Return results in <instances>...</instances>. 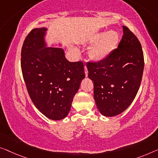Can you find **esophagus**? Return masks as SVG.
<instances>
[{
	"label": "esophagus",
	"mask_w": 158,
	"mask_h": 158,
	"mask_svg": "<svg viewBox=\"0 0 158 158\" xmlns=\"http://www.w3.org/2000/svg\"><path fill=\"white\" fill-rule=\"evenodd\" d=\"M84 72H85V76H88V70H87V67L86 65H84Z\"/></svg>",
	"instance_id": "obj_1"
}]
</instances>
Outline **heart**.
<instances>
[{
  "mask_svg": "<svg viewBox=\"0 0 158 158\" xmlns=\"http://www.w3.org/2000/svg\"><path fill=\"white\" fill-rule=\"evenodd\" d=\"M118 41L119 35L114 30L94 35L89 40L91 43H94L89 51V57L95 62L104 60L116 48Z\"/></svg>",
  "mask_w": 158,
  "mask_h": 158,
  "instance_id": "b5f03b06",
  "label": "heart"
}]
</instances>
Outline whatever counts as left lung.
Returning a JSON list of instances; mask_svg holds the SVG:
<instances>
[{
	"label": "left lung",
	"instance_id": "1",
	"mask_svg": "<svg viewBox=\"0 0 158 158\" xmlns=\"http://www.w3.org/2000/svg\"><path fill=\"white\" fill-rule=\"evenodd\" d=\"M118 48L102 62H88L89 78L94 83V98L105 116H114L131 104L142 81L144 56L140 42L128 27Z\"/></svg>",
	"mask_w": 158,
	"mask_h": 158
}]
</instances>
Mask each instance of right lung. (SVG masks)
Here are the masks:
<instances>
[{"mask_svg":"<svg viewBox=\"0 0 158 158\" xmlns=\"http://www.w3.org/2000/svg\"><path fill=\"white\" fill-rule=\"evenodd\" d=\"M46 28H35L21 49V69L32 103L49 119L64 118L85 77L82 61L69 62L64 50L46 48Z\"/></svg>","mask_w":158,"mask_h":158,"instance_id":"add662e5","label":"right lung"}]
</instances>
